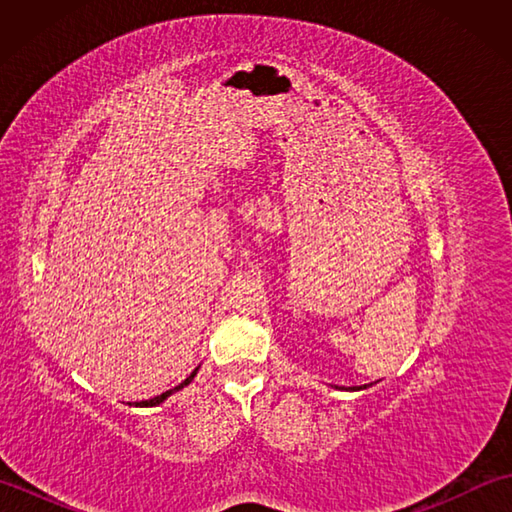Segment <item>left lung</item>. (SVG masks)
I'll return each mask as SVG.
<instances>
[{"instance_id":"left-lung-1","label":"left lung","mask_w":512,"mask_h":512,"mask_svg":"<svg viewBox=\"0 0 512 512\" xmlns=\"http://www.w3.org/2000/svg\"><path fill=\"white\" fill-rule=\"evenodd\" d=\"M356 389H361V387H356Z\"/></svg>"}]
</instances>
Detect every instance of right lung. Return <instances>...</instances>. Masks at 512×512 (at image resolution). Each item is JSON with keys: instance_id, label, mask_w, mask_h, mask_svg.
Instances as JSON below:
<instances>
[{"instance_id": "1", "label": "right lung", "mask_w": 512, "mask_h": 512, "mask_svg": "<svg viewBox=\"0 0 512 512\" xmlns=\"http://www.w3.org/2000/svg\"><path fill=\"white\" fill-rule=\"evenodd\" d=\"M195 374H198V369H193V372L187 376V378H184L182 380V383L178 385V387H173V389H169V391H165V394H160V396H156V398H151V400H143V402H136V405L138 407H156V405H160V402L162 400H167L171 394H176V391H180L184 385H189L191 383V380H193V376Z\"/></svg>"}]
</instances>
